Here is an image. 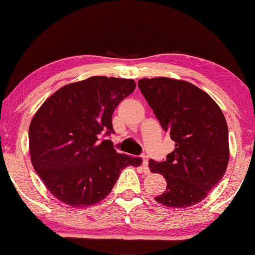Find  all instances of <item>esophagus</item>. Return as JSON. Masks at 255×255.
<instances>
[{"mask_svg":"<svg viewBox=\"0 0 255 255\" xmlns=\"http://www.w3.org/2000/svg\"><path fill=\"white\" fill-rule=\"evenodd\" d=\"M142 169H144V172L145 174H148L150 172V169H148V160H147V157L142 156Z\"/></svg>","mask_w":255,"mask_h":255,"instance_id":"esophagus-1","label":"esophagus"}]
</instances>
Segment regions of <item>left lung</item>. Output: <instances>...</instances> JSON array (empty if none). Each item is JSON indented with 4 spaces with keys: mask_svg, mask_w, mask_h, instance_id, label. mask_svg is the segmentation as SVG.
Returning <instances> with one entry per match:
<instances>
[{
    "mask_svg": "<svg viewBox=\"0 0 255 255\" xmlns=\"http://www.w3.org/2000/svg\"><path fill=\"white\" fill-rule=\"evenodd\" d=\"M137 86L175 141L165 160H148L151 172L166 181V191L156 200L177 209L200 203L224 176L229 162V134L221 108L188 81L140 79Z\"/></svg>",
    "mask_w": 255,
    "mask_h": 255,
    "instance_id": "obj_1",
    "label": "left lung"
}]
</instances>
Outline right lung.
<instances>
[{"label": "right lung", "mask_w": 255, "mask_h": 255, "mask_svg": "<svg viewBox=\"0 0 255 255\" xmlns=\"http://www.w3.org/2000/svg\"><path fill=\"white\" fill-rule=\"evenodd\" d=\"M135 86L133 79L91 77L61 87L34 114L28 129L32 165L63 204L99 203L126 166L142 163L118 153L111 140H101L114 133V110Z\"/></svg>", "instance_id": "add662e5"}]
</instances>
